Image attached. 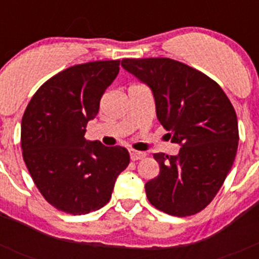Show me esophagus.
<instances>
[{
  "mask_svg": "<svg viewBox=\"0 0 259 259\" xmlns=\"http://www.w3.org/2000/svg\"><path fill=\"white\" fill-rule=\"evenodd\" d=\"M130 157H131L132 161H139V159H143V158L146 157V153L137 152V150H130Z\"/></svg>",
  "mask_w": 259,
  "mask_h": 259,
  "instance_id": "obj_1",
  "label": "esophagus"
}]
</instances>
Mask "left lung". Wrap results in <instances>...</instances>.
Masks as SVG:
<instances>
[{"label":"left lung","mask_w":259,"mask_h":259,"mask_svg":"<svg viewBox=\"0 0 259 259\" xmlns=\"http://www.w3.org/2000/svg\"><path fill=\"white\" fill-rule=\"evenodd\" d=\"M122 66L152 89L158 120L180 145L178 155H153L159 175L145 184L146 197L174 217L197 214L218 193L236 157L232 104L214 80L182 62L125 58Z\"/></svg>","instance_id":"8db88e82"}]
</instances>
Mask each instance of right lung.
<instances>
[{
  "mask_svg": "<svg viewBox=\"0 0 259 259\" xmlns=\"http://www.w3.org/2000/svg\"><path fill=\"white\" fill-rule=\"evenodd\" d=\"M119 62H88L61 71L38 88L22 118L23 159L31 178L45 200L67 214L104 207L130 163L125 148L84 137Z\"/></svg>",
  "mask_w": 259,
  "mask_h": 259,
  "instance_id": "add662e5",
  "label": "right lung"
}]
</instances>
